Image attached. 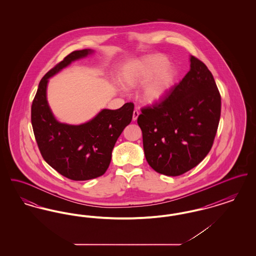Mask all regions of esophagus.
<instances>
[{
	"label": "esophagus",
	"mask_w": 256,
	"mask_h": 256,
	"mask_svg": "<svg viewBox=\"0 0 256 256\" xmlns=\"http://www.w3.org/2000/svg\"><path fill=\"white\" fill-rule=\"evenodd\" d=\"M138 116H139V111L137 110H134V114H132V120L136 121L137 118H138Z\"/></svg>",
	"instance_id": "obj_1"
}]
</instances>
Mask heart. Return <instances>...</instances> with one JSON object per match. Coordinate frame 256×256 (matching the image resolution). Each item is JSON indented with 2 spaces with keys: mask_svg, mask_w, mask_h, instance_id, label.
<instances>
[{
  "mask_svg": "<svg viewBox=\"0 0 256 256\" xmlns=\"http://www.w3.org/2000/svg\"><path fill=\"white\" fill-rule=\"evenodd\" d=\"M167 60L161 56H150L130 69L126 76V84L134 86L146 82L154 74L156 76L148 82L143 89V98L148 102H156L164 96L174 80V71L165 67Z\"/></svg>",
  "mask_w": 256,
  "mask_h": 256,
  "instance_id": "heart-1",
  "label": "heart"
}]
</instances>
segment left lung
<instances>
[{
  "label": "left lung",
  "instance_id": "left-lung-1",
  "mask_svg": "<svg viewBox=\"0 0 256 256\" xmlns=\"http://www.w3.org/2000/svg\"><path fill=\"white\" fill-rule=\"evenodd\" d=\"M191 69L152 104L141 108L137 122L148 165L176 176L193 169L213 146L220 117V95L206 65L191 56Z\"/></svg>",
  "mask_w": 256,
  "mask_h": 256
}]
</instances>
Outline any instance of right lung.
<instances>
[{"instance_id": "1", "label": "right lung", "mask_w": 256, "mask_h": 256, "mask_svg": "<svg viewBox=\"0 0 256 256\" xmlns=\"http://www.w3.org/2000/svg\"><path fill=\"white\" fill-rule=\"evenodd\" d=\"M91 52L74 50L52 67L41 78L32 104V124L42 158L63 176L76 182L96 178L106 172L114 145L134 114V104L126 102L119 110H102L93 120L80 126L54 119L46 98L48 78Z\"/></svg>"}]
</instances>
